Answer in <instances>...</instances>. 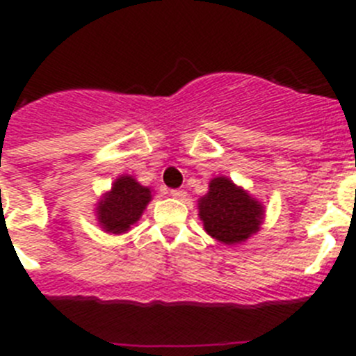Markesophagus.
Returning <instances> with one entry per match:
<instances>
[{
    "label": "esophagus",
    "instance_id": "obj_1",
    "mask_svg": "<svg viewBox=\"0 0 356 356\" xmlns=\"http://www.w3.org/2000/svg\"><path fill=\"white\" fill-rule=\"evenodd\" d=\"M171 196L176 197V200H185V197H187V193H185L184 188H172Z\"/></svg>",
    "mask_w": 356,
    "mask_h": 356
}]
</instances>
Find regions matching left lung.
I'll return each mask as SVG.
<instances>
[{"label":"left lung","instance_id":"left-lung-1","mask_svg":"<svg viewBox=\"0 0 356 356\" xmlns=\"http://www.w3.org/2000/svg\"><path fill=\"white\" fill-rule=\"evenodd\" d=\"M264 210L228 178L210 181L209 194L200 200V217L207 234L225 244L246 241L260 228Z\"/></svg>","mask_w":356,"mask_h":356}]
</instances>
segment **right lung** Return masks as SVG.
<instances>
[{"label":"right lung","mask_w":356,"mask_h":356,"mask_svg":"<svg viewBox=\"0 0 356 356\" xmlns=\"http://www.w3.org/2000/svg\"><path fill=\"white\" fill-rule=\"evenodd\" d=\"M149 200V188L137 184L131 176H121L97 207L99 225L106 232L122 234L134 222L139 221L140 213L146 209Z\"/></svg>","instance_id":"1"}]
</instances>
